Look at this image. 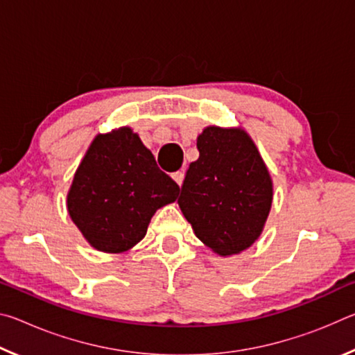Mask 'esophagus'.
<instances>
[{
  "mask_svg": "<svg viewBox=\"0 0 355 355\" xmlns=\"http://www.w3.org/2000/svg\"><path fill=\"white\" fill-rule=\"evenodd\" d=\"M172 178L175 180L178 186H182V184H183V180H184V172H183V171L173 172V173H172Z\"/></svg>",
  "mask_w": 355,
  "mask_h": 355,
  "instance_id": "esophagus-1",
  "label": "esophagus"
}]
</instances>
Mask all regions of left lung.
<instances>
[{"instance_id": "8db88e82", "label": "left lung", "mask_w": 355, "mask_h": 355, "mask_svg": "<svg viewBox=\"0 0 355 355\" xmlns=\"http://www.w3.org/2000/svg\"><path fill=\"white\" fill-rule=\"evenodd\" d=\"M197 148L178 205L203 244L222 257L239 254L261 235L272 205L271 175L241 128L207 127Z\"/></svg>"}]
</instances>
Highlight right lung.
<instances>
[{"label": "right lung", "mask_w": 355, "mask_h": 355, "mask_svg": "<svg viewBox=\"0 0 355 355\" xmlns=\"http://www.w3.org/2000/svg\"><path fill=\"white\" fill-rule=\"evenodd\" d=\"M178 184L128 127L97 135L67 194L71 220L106 254L130 250L146 236L156 209L175 202Z\"/></svg>", "instance_id": "obj_1"}]
</instances>
